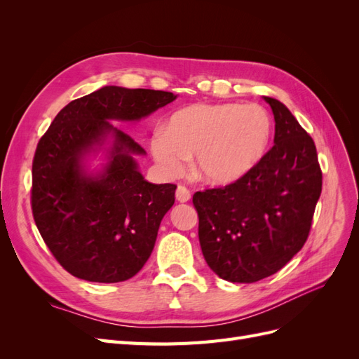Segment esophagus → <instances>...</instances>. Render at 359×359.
Here are the masks:
<instances>
[{
    "label": "esophagus",
    "instance_id": "1",
    "mask_svg": "<svg viewBox=\"0 0 359 359\" xmlns=\"http://www.w3.org/2000/svg\"><path fill=\"white\" fill-rule=\"evenodd\" d=\"M190 198H191L190 190L187 187H184V186H178V189H177V201L178 202H189Z\"/></svg>",
    "mask_w": 359,
    "mask_h": 359
}]
</instances>
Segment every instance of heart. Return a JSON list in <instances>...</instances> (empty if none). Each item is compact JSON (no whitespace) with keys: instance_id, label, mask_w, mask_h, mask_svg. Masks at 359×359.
I'll return each mask as SVG.
<instances>
[{"instance_id":"b5f03b06","label":"heart","mask_w":359,"mask_h":359,"mask_svg":"<svg viewBox=\"0 0 359 359\" xmlns=\"http://www.w3.org/2000/svg\"><path fill=\"white\" fill-rule=\"evenodd\" d=\"M271 119L259 104H191L173 114L165 132L154 133L151 153L169 175H180L186 157L191 169L214 186H227L252 170L265 156Z\"/></svg>"}]
</instances>
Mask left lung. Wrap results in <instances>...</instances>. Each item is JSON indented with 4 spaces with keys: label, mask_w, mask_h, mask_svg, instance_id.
Listing matches in <instances>:
<instances>
[{
    "label": "left lung",
    "mask_w": 359,
    "mask_h": 359,
    "mask_svg": "<svg viewBox=\"0 0 359 359\" xmlns=\"http://www.w3.org/2000/svg\"><path fill=\"white\" fill-rule=\"evenodd\" d=\"M264 99L276 119L274 147L241 180L193 194L203 257L232 283L273 276L299 252L322 191L311 136L283 103Z\"/></svg>",
    "instance_id": "1"
}]
</instances>
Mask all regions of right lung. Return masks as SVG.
I'll return each instance as SVG.
<instances>
[{
  "label": "right lung",
  "instance_id": "right-lung-1",
  "mask_svg": "<svg viewBox=\"0 0 359 359\" xmlns=\"http://www.w3.org/2000/svg\"><path fill=\"white\" fill-rule=\"evenodd\" d=\"M177 99L156 90L103 86L70 102L39 140L32 160V217L43 241L72 276L118 283L136 276L175 202V184H151L133 154L145 149L111 119L135 121ZM112 133L111 161L86 176L83 156Z\"/></svg>",
  "mask_w": 359,
  "mask_h": 359
}]
</instances>
